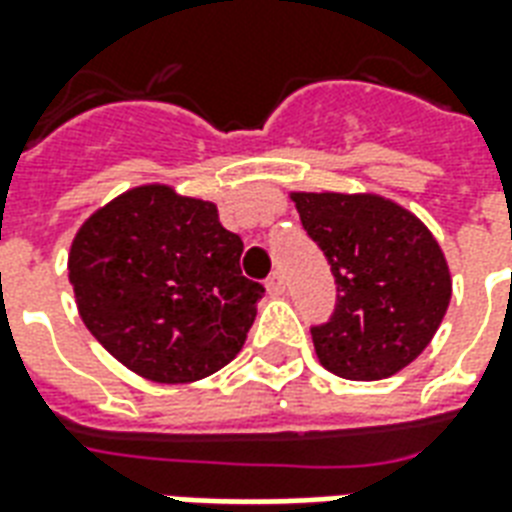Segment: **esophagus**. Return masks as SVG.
<instances>
[{"instance_id":"1","label":"esophagus","mask_w":512,"mask_h":512,"mask_svg":"<svg viewBox=\"0 0 512 512\" xmlns=\"http://www.w3.org/2000/svg\"><path fill=\"white\" fill-rule=\"evenodd\" d=\"M265 290H268V295H273V298H279V295H284V276L279 271L271 273L268 279H265Z\"/></svg>"}]
</instances>
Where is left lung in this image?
Instances as JSON below:
<instances>
[{
  "label": "left lung",
  "mask_w": 512,
  "mask_h": 512,
  "mask_svg": "<svg viewBox=\"0 0 512 512\" xmlns=\"http://www.w3.org/2000/svg\"><path fill=\"white\" fill-rule=\"evenodd\" d=\"M335 276L333 317L311 327L319 362L349 381L395 376L427 349L451 273L427 225L381 195L292 193Z\"/></svg>",
  "instance_id": "1"
}]
</instances>
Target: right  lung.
I'll return each instance as SVG.
<instances>
[{"mask_svg":"<svg viewBox=\"0 0 512 512\" xmlns=\"http://www.w3.org/2000/svg\"><path fill=\"white\" fill-rule=\"evenodd\" d=\"M241 252L217 206L142 185L77 230L69 282L115 360L158 384H187L225 368L255 322L265 290L241 273Z\"/></svg>","mask_w":512,"mask_h":512,"instance_id":"right-lung-1","label":"right lung"}]
</instances>
